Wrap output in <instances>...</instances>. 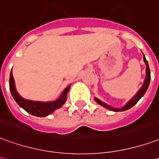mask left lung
Wrapping results in <instances>:
<instances>
[{
    "label": "left lung",
    "mask_w": 159,
    "mask_h": 159,
    "mask_svg": "<svg viewBox=\"0 0 159 159\" xmlns=\"http://www.w3.org/2000/svg\"><path fill=\"white\" fill-rule=\"evenodd\" d=\"M144 62H145V64H146V70H145V73H146V76H145V79L144 81V84H143V86L140 88V89L138 91L137 94L134 95L133 98L130 100L128 102L126 103L125 106L123 107H120V108H114L113 107L109 106V105H107L106 103L102 102V101H100L99 99L95 98V102L97 103H99L100 105H102L104 107H106L107 109H109L111 111H114V112H120V111H125L127 110V109H129L131 107H133L136 104V103L139 101V99L141 98L143 95H145V93L147 90V89L149 87V84H150V80H151V72H150V68H149V65H148V62L147 60L145 59V57L144 56Z\"/></svg>",
    "instance_id": "1"
}]
</instances>
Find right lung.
Here are the masks:
<instances>
[{
    "instance_id": "right-lung-1",
    "label": "right lung",
    "mask_w": 159,
    "mask_h": 159,
    "mask_svg": "<svg viewBox=\"0 0 159 159\" xmlns=\"http://www.w3.org/2000/svg\"><path fill=\"white\" fill-rule=\"evenodd\" d=\"M70 88V85H69L65 88L64 90L63 91V93L59 96V98H57L54 102H36V101L26 100V99H24L19 95V93L15 89V83H14L13 73H12V71L10 73L9 89L15 102L18 103L19 106L21 107L22 108L26 111L27 113L33 114L34 116H38V117L47 116L49 114L53 113L55 110H57V108H60L61 107L64 105V102H66L67 94H68Z\"/></svg>"
}]
</instances>
